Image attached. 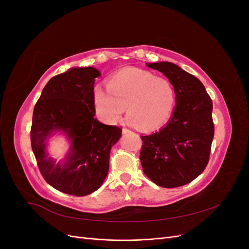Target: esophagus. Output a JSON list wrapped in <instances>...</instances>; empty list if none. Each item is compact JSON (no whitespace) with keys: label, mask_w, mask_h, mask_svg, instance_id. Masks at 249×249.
Wrapping results in <instances>:
<instances>
[{"label":"esophagus","mask_w":249,"mask_h":249,"mask_svg":"<svg viewBox=\"0 0 249 249\" xmlns=\"http://www.w3.org/2000/svg\"><path fill=\"white\" fill-rule=\"evenodd\" d=\"M123 133H124V134L131 133V131H130V130H127V129H125V127H124V129H123Z\"/></svg>","instance_id":"1"}]
</instances>
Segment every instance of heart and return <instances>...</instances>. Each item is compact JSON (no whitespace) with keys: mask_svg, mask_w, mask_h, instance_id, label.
<instances>
[{"mask_svg":"<svg viewBox=\"0 0 249 249\" xmlns=\"http://www.w3.org/2000/svg\"><path fill=\"white\" fill-rule=\"evenodd\" d=\"M107 91L96 86L93 106L103 123L117 124L126 107V122L141 131H153L170 117L176 105V91L163 77L137 67H126L107 81Z\"/></svg>","mask_w":249,"mask_h":249,"instance_id":"b5f03b06","label":"heart"}]
</instances>
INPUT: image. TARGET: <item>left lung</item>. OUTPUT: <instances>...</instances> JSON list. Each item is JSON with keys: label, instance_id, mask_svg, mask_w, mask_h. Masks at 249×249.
Here are the masks:
<instances>
[{"label": "left lung", "instance_id": "1", "mask_svg": "<svg viewBox=\"0 0 249 249\" xmlns=\"http://www.w3.org/2000/svg\"><path fill=\"white\" fill-rule=\"evenodd\" d=\"M161 71L176 91V108L168 124L141 136L143 172L160 187L192 182L207 167L214 137L213 103L202 83L171 62L146 64Z\"/></svg>", "mask_w": 249, "mask_h": 249}]
</instances>
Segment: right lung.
<instances>
[{"mask_svg":"<svg viewBox=\"0 0 249 249\" xmlns=\"http://www.w3.org/2000/svg\"><path fill=\"white\" fill-rule=\"evenodd\" d=\"M101 72L94 67H76L53 77L37 101L30 136L43 178L55 189L85 196L102 186L109 170L111 147L122 127L107 125L94 117L93 85ZM62 130L71 148L62 163L45 152L46 139Z\"/></svg>","mask_w":249,"mask_h":249,"instance_id":"1","label":"right lung"}]
</instances>
